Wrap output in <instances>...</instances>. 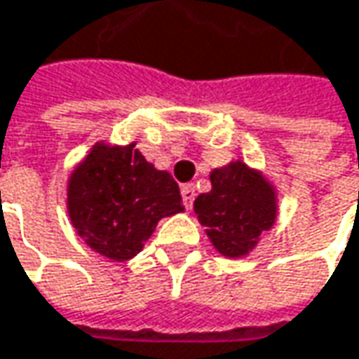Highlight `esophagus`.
I'll use <instances>...</instances> for the list:
<instances>
[{
    "mask_svg": "<svg viewBox=\"0 0 359 359\" xmlns=\"http://www.w3.org/2000/svg\"><path fill=\"white\" fill-rule=\"evenodd\" d=\"M180 195H182V201H184V207L191 209L193 207V201H195V187L193 184H182L180 187Z\"/></svg>",
    "mask_w": 359,
    "mask_h": 359,
    "instance_id": "34e87169",
    "label": "esophagus"
}]
</instances>
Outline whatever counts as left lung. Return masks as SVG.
<instances>
[{
	"instance_id": "left-lung-1",
	"label": "left lung",
	"mask_w": 359,
	"mask_h": 359,
	"mask_svg": "<svg viewBox=\"0 0 359 359\" xmlns=\"http://www.w3.org/2000/svg\"><path fill=\"white\" fill-rule=\"evenodd\" d=\"M209 180L211 191L193 205L197 219L222 256L243 258L276 222V189L242 160L213 168Z\"/></svg>"
}]
</instances>
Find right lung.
Returning <instances> with one entry per match:
<instances>
[{
  "instance_id": "1",
  "label": "right lung",
  "mask_w": 359,
  "mask_h": 359,
  "mask_svg": "<svg viewBox=\"0 0 359 359\" xmlns=\"http://www.w3.org/2000/svg\"><path fill=\"white\" fill-rule=\"evenodd\" d=\"M67 211L91 250L126 262L142 252L162 217L184 207L175 179L154 168L136 144L97 142L69 177Z\"/></svg>"
}]
</instances>
